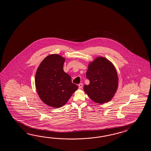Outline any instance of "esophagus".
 Here are the masks:
<instances>
[{"label":"esophagus","instance_id":"1","mask_svg":"<svg viewBox=\"0 0 151 151\" xmlns=\"http://www.w3.org/2000/svg\"><path fill=\"white\" fill-rule=\"evenodd\" d=\"M83 84L82 83H81V84H79L78 85V87H79V88H83Z\"/></svg>","mask_w":151,"mask_h":151}]
</instances>
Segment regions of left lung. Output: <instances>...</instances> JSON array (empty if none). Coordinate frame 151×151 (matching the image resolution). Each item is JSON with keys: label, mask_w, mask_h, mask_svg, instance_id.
<instances>
[{"label": "left lung", "mask_w": 151, "mask_h": 151, "mask_svg": "<svg viewBox=\"0 0 151 151\" xmlns=\"http://www.w3.org/2000/svg\"><path fill=\"white\" fill-rule=\"evenodd\" d=\"M90 81L85 85V92L93 101L104 103L114 97L118 86L116 69L110 61L103 57H98L89 64L86 74Z\"/></svg>", "instance_id": "1"}]
</instances>
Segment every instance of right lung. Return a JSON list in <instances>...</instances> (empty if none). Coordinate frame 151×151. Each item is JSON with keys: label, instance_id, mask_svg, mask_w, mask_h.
Here are the masks:
<instances>
[{"label": "right lung", "instance_id": "obj_1", "mask_svg": "<svg viewBox=\"0 0 151 151\" xmlns=\"http://www.w3.org/2000/svg\"><path fill=\"white\" fill-rule=\"evenodd\" d=\"M65 58L58 54L47 56L35 75V85L40 98L47 105L60 108L66 103L78 86L63 70Z\"/></svg>", "mask_w": 151, "mask_h": 151}]
</instances>
